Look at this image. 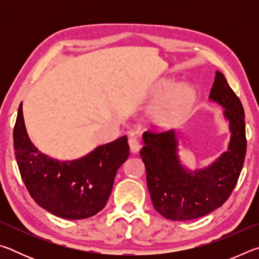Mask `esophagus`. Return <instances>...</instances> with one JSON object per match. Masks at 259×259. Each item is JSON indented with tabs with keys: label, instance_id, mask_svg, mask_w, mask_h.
Listing matches in <instances>:
<instances>
[{
	"label": "esophagus",
	"instance_id": "34e87169",
	"mask_svg": "<svg viewBox=\"0 0 259 259\" xmlns=\"http://www.w3.org/2000/svg\"><path fill=\"white\" fill-rule=\"evenodd\" d=\"M129 146L130 151L133 153H137L140 148V142L137 137H131L129 138Z\"/></svg>",
	"mask_w": 259,
	"mask_h": 259
}]
</instances>
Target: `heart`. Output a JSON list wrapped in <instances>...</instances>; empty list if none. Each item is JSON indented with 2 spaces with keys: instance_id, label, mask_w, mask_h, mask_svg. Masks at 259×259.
I'll use <instances>...</instances> for the list:
<instances>
[{
  "instance_id": "b5f03b06",
  "label": "heart",
  "mask_w": 259,
  "mask_h": 259,
  "mask_svg": "<svg viewBox=\"0 0 259 259\" xmlns=\"http://www.w3.org/2000/svg\"><path fill=\"white\" fill-rule=\"evenodd\" d=\"M194 102V93L187 87H181L154 111V120L159 125L172 126L188 115Z\"/></svg>"
}]
</instances>
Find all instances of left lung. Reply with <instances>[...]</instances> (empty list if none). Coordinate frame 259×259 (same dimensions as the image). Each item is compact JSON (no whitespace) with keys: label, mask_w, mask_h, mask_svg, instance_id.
<instances>
[{"label":"left lung","mask_w":259,"mask_h":259,"mask_svg":"<svg viewBox=\"0 0 259 259\" xmlns=\"http://www.w3.org/2000/svg\"><path fill=\"white\" fill-rule=\"evenodd\" d=\"M210 99L225 107L230 122L229 150L211 165L194 172L184 169L177 155L174 130H147L140 156L146 168L148 191L155 210L171 221H191L222 207L230 198L242 170L247 138L244 111L221 72H216Z\"/></svg>","instance_id":"8db88e82"}]
</instances>
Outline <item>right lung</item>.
Listing matches in <instances>:
<instances>
[{"label": "right lung", "mask_w": 259, "mask_h": 259, "mask_svg": "<svg viewBox=\"0 0 259 259\" xmlns=\"http://www.w3.org/2000/svg\"><path fill=\"white\" fill-rule=\"evenodd\" d=\"M14 148L20 176L33 200L55 216L67 219L88 218L103 210L117 169L129 156L128 138L123 136L75 161L48 157L30 142L21 104Z\"/></svg>", "instance_id": "right-lung-1"}]
</instances>
